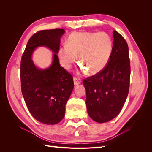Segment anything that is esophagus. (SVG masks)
Masks as SVG:
<instances>
[{
    "label": "esophagus",
    "mask_w": 152,
    "mask_h": 152,
    "mask_svg": "<svg viewBox=\"0 0 152 152\" xmlns=\"http://www.w3.org/2000/svg\"><path fill=\"white\" fill-rule=\"evenodd\" d=\"M73 81H74L75 86H77V85L81 83V79H80V78H78V77L73 78Z\"/></svg>",
    "instance_id": "1"
}]
</instances>
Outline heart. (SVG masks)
<instances>
[{"label": "heart", "instance_id": "b5f03b06", "mask_svg": "<svg viewBox=\"0 0 152 152\" xmlns=\"http://www.w3.org/2000/svg\"><path fill=\"white\" fill-rule=\"evenodd\" d=\"M112 47V39L106 32H75L68 36L66 45L59 49L58 56L61 65L69 70L79 56L81 70L94 75L107 65Z\"/></svg>", "mask_w": 152, "mask_h": 152}]
</instances>
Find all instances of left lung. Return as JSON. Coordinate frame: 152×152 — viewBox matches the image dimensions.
Returning a JSON list of instances; mask_svg holds the SVG:
<instances>
[{
    "label": "left lung",
    "mask_w": 152,
    "mask_h": 152,
    "mask_svg": "<svg viewBox=\"0 0 152 152\" xmlns=\"http://www.w3.org/2000/svg\"><path fill=\"white\" fill-rule=\"evenodd\" d=\"M112 52L103 70L83 80L89 117L96 122L112 120L120 113L129 90L130 59L126 40L113 30Z\"/></svg>",
    "instance_id": "left-lung-1"
}]
</instances>
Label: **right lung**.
Masks as SVG:
<instances>
[{
	"mask_svg": "<svg viewBox=\"0 0 152 152\" xmlns=\"http://www.w3.org/2000/svg\"><path fill=\"white\" fill-rule=\"evenodd\" d=\"M62 28L40 30L29 39L20 65L23 96L29 112L40 122L54 125L65 117V105L74 87L72 75L60 66L58 53ZM45 46L52 50L53 61L48 69L36 67L31 58L34 49Z\"/></svg>",
	"mask_w": 152,
	"mask_h": 152,
	"instance_id": "right-lung-1",
	"label": "right lung"
}]
</instances>
